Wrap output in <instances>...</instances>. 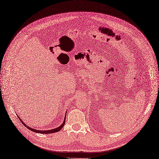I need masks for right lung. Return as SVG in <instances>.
Segmentation results:
<instances>
[{"instance_id":"add662e5","label":"right lung","mask_w":159,"mask_h":159,"mask_svg":"<svg viewBox=\"0 0 159 159\" xmlns=\"http://www.w3.org/2000/svg\"><path fill=\"white\" fill-rule=\"evenodd\" d=\"M19 118V117H18ZM20 121L21 122V123H22L24 125H25V127H27V128H28L29 129H30L31 131H32V132H36V133H39V134H52V133H55V132H59L60 130H61L62 128V127L64 126V124H65V121H66V116H65V118H64V122H63V124L61 125H60V126L58 127V128H55V129H51V130H45V131H41V130H37V129H33V128H30L29 126H27V125H26V124H24V122L22 121V120H21L20 118Z\"/></svg>"}]
</instances>
